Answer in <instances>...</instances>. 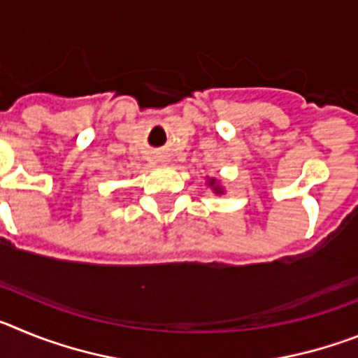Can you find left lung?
<instances>
[{
    "instance_id": "left-lung-1",
    "label": "left lung",
    "mask_w": 358,
    "mask_h": 358,
    "mask_svg": "<svg viewBox=\"0 0 358 358\" xmlns=\"http://www.w3.org/2000/svg\"><path fill=\"white\" fill-rule=\"evenodd\" d=\"M208 185H210L211 188H213V192H215V194H224V189L220 188V186H218L217 179H208Z\"/></svg>"
}]
</instances>
